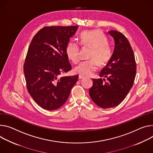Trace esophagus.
Listing matches in <instances>:
<instances>
[{"label":"esophagus","mask_w":153,"mask_h":153,"mask_svg":"<svg viewBox=\"0 0 153 153\" xmlns=\"http://www.w3.org/2000/svg\"><path fill=\"white\" fill-rule=\"evenodd\" d=\"M84 77H85L84 76H81V75H79V79H84Z\"/></svg>","instance_id":"1"}]
</instances>
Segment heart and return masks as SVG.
Listing matches in <instances>:
<instances>
[{
    "label": "heart",
    "instance_id": "b5f03b06",
    "mask_svg": "<svg viewBox=\"0 0 153 153\" xmlns=\"http://www.w3.org/2000/svg\"><path fill=\"white\" fill-rule=\"evenodd\" d=\"M79 43L84 47L91 48L90 60L81 62L74 68V72L80 75L91 76L100 66L105 65L112 57L113 50L108 43L107 36L98 30L84 31L79 36ZM80 46L69 41L66 46L68 58L73 63H77L80 60Z\"/></svg>",
    "mask_w": 153,
    "mask_h": 153
}]
</instances>
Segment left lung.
<instances>
[{
    "mask_svg": "<svg viewBox=\"0 0 153 153\" xmlns=\"http://www.w3.org/2000/svg\"><path fill=\"white\" fill-rule=\"evenodd\" d=\"M108 33L115 40L112 57L100 72L105 79H92L89 90L92 101L102 108L119 105L133 86L136 75V62L132 47L122 33L110 30Z\"/></svg>",
    "mask_w": 153,
    "mask_h": 153,
    "instance_id": "obj_1",
    "label": "left lung"
}]
</instances>
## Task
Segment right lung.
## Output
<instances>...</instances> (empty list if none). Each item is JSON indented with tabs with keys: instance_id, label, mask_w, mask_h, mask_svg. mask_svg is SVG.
I'll return each mask as SVG.
<instances>
[{
	"instance_id": "add662e5",
	"label": "right lung",
	"mask_w": 153,
	"mask_h": 153,
	"mask_svg": "<svg viewBox=\"0 0 153 153\" xmlns=\"http://www.w3.org/2000/svg\"><path fill=\"white\" fill-rule=\"evenodd\" d=\"M77 25L44 27L33 36L24 64L27 88L35 102L48 110L67 101L79 76L61 77L71 69L66 46Z\"/></svg>"
}]
</instances>
